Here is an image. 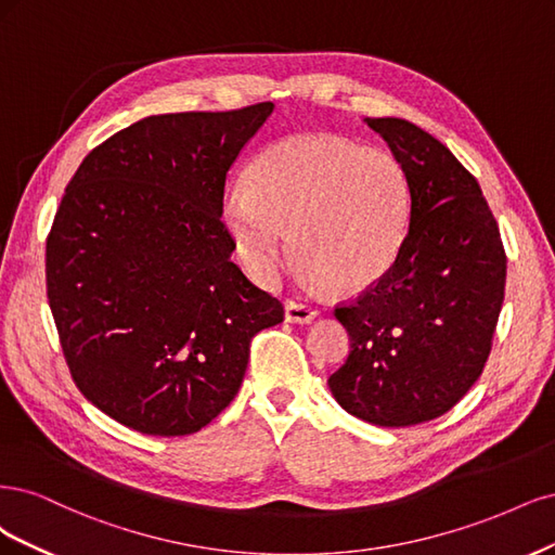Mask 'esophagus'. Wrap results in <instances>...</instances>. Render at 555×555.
<instances>
[{
    "mask_svg": "<svg viewBox=\"0 0 555 555\" xmlns=\"http://www.w3.org/2000/svg\"><path fill=\"white\" fill-rule=\"evenodd\" d=\"M315 313L318 311L311 307V304H304L297 299H285V320H288V323L307 325L315 318Z\"/></svg>",
    "mask_w": 555,
    "mask_h": 555,
    "instance_id": "1",
    "label": "esophagus"
}]
</instances>
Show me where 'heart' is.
<instances>
[{
    "instance_id": "heart-1",
    "label": "heart",
    "mask_w": 555,
    "mask_h": 555,
    "mask_svg": "<svg viewBox=\"0 0 555 555\" xmlns=\"http://www.w3.org/2000/svg\"><path fill=\"white\" fill-rule=\"evenodd\" d=\"M223 223L248 274L272 281L291 251L307 285L362 291L395 267L410 225L401 160L332 133L272 142L223 203ZM294 235H289V230Z\"/></svg>"
}]
</instances>
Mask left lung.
I'll return each instance as SVG.
<instances>
[{
    "label": "left lung",
    "instance_id": "1",
    "mask_svg": "<svg viewBox=\"0 0 555 555\" xmlns=\"http://www.w3.org/2000/svg\"><path fill=\"white\" fill-rule=\"evenodd\" d=\"M364 121L405 170L410 225L395 267L336 307L350 354L327 385L350 415L399 428L444 415L481 375L507 258L477 180L440 140L399 117Z\"/></svg>",
    "mask_w": 555,
    "mask_h": 555
}]
</instances>
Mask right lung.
<instances>
[{
  "label": "right lung",
  "instance_id": "obj_1",
  "mask_svg": "<svg viewBox=\"0 0 555 555\" xmlns=\"http://www.w3.org/2000/svg\"><path fill=\"white\" fill-rule=\"evenodd\" d=\"M274 103L152 115L85 156L46 244L52 318L70 375L147 436L201 431L235 399L276 297L230 260L225 175Z\"/></svg>",
  "mask_w": 555,
  "mask_h": 555
}]
</instances>
